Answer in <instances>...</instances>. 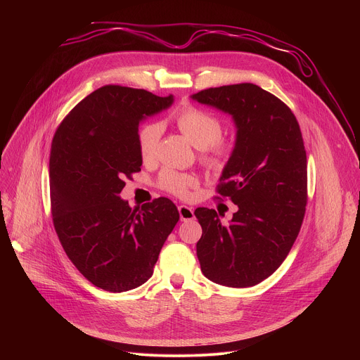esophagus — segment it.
<instances>
[{
  "mask_svg": "<svg viewBox=\"0 0 360 360\" xmlns=\"http://www.w3.org/2000/svg\"><path fill=\"white\" fill-rule=\"evenodd\" d=\"M178 211H179V217H181V221H191L193 219V210L191 207H186V205H179L178 207Z\"/></svg>",
  "mask_w": 360,
  "mask_h": 360,
  "instance_id": "34e87169",
  "label": "esophagus"
}]
</instances>
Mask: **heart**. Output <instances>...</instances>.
Segmentation results:
<instances>
[{"instance_id": "b5f03b06", "label": "heart", "mask_w": 360, "mask_h": 360, "mask_svg": "<svg viewBox=\"0 0 360 360\" xmlns=\"http://www.w3.org/2000/svg\"><path fill=\"white\" fill-rule=\"evenodd\" d=\"M176 125L195 148L205 150L203 161L210 167L222 168L226 164L232 146L229 142L219 139L222 125L214 115L198 108H186L178 114ZM162 131V125L157 121L145 124L138 131V148L143 161H150L155 157ZM196 185V176L191 174L164 169L160 175V186L178 196H188L189 189Z\"/></svg>"}]
</instances>
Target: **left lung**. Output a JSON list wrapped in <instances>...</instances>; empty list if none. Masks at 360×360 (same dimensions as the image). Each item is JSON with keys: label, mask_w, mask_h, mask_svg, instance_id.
<instances>
[{"label": "left lung", "mask_w": 360, "mask_h": 360, "mask_svg": "<svg viewBox=\"0 0 360 360\" xmlns=\"http://www.w3.org/2000/svg\"><path fill=\"white\" fill-rule=\"evenodd\" d=\"M191 98L231 115L236 128L218 193L238 211L222 225L215 210H195L200 271L229 288L258 285L285 261L304 217L307 171L299 124L279 98L255 84L210 88Z\"/></svg>", "instance_id": "8db88e82"}]
</instances>
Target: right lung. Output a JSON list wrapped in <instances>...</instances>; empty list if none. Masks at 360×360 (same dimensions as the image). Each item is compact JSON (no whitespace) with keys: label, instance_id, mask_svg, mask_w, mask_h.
I'll return each instance as SVG.
<instances>
[{"label":"right lung","instance_id":"add662e5","mask_svg":"<svg viewBox=\"0 0 360 360\" xmlns=\"http://www.w3.org/2000/svg\"><path fill=\"white\" fill-rule=\"evenodd\" d=\"M172 104V95L105 85L77 104L54 135V226L71 262L96 288L127 292L145 283L179 221L168 198L131 208L120 196L125 176L141 171L139 124Z\"/></svg>","mask_w":360,"mask_h":360}]
</instances>
